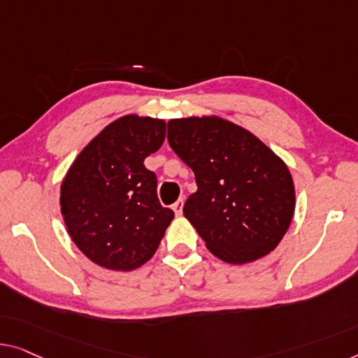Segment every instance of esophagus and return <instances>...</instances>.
I'll return each mask as SVG.
<instances>
[{
	"mask_svg": "<svg viewBox=\"0 0 358 358\" xmlns=\"http://www.w3.org/2000/svg\"><path fill=\"white\" fill-rule=\"evenodd\" d=\"M183 204H185V201H183V199H178V201L175 202V204L172 206L175 215H181V213H183Z\"/></svg>",
	"mask_w": 358,
	"mask_h": 358,
	"instance_id": "1",
	"label": "esophagus"
}]
</instances>
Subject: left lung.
I'll list each match as a JSON object with an SVG mask.
<instances>
[{
  "label": "left lung",
  "instance_id": "1",
  "mask_svg": "<svg viewBox=\"0 0 358 358\" xmlns=\"http://www.w3.org/2000/svg\"><path fill=\"white\" fill-rule=\"evenodd\" d=\"M167 140L196 177L185 217L215 257L243 265L278 246L296 207L294 181L281 157L217 115L169 120Z\"/></svg>",
  "mask_w": 358,
  "mask_h": 358
}]
</instances>
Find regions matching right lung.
Masks as SVG:
<instances>
[{
	"label": "right lung",
	"mask_w": 358,
	"mask_h": 358,
	"mask_svg": "<svg viewBox=\"0 0 358 358\" xmlns=\"http://www.w3.org/2000/svg\"><path fill=\"white\" fill-rule=\"evenodd\" d=\"M165 140V122L128 114L82 149L61 185V213L77 248L96 265L131 271L156 252L173 212L157 199L145 159Z\"/></svg>",
	"instance_id": "add662e5"
}]
</instances>
